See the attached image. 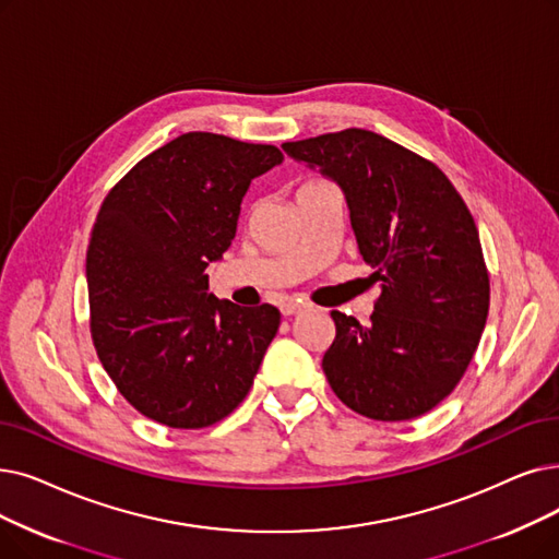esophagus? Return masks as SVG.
Segmentation results:
<instances>
[{
    "instance_id": "obj_1",
    "label": "esophagus",
    "mask_w": 559,
    "mask_h": 559,
    "mask_svg": "<svg viewBox=\"0 0 559 559\" xmlns=\"http://www.w3.org/2000/svg\"><path fill=\"white\" fill-rule=\"evenodd\" d=\"M304 308H306V304H301V301H297V299H283V301H281V312L285 314V318H289V314L301 312Z\"/></svg>"
}]
</instances>
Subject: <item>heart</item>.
Wrapping results in <instances>:
<instances>
[{"mask_svg": "<svg viewBox=\"0 0 559 559\" xmlns=\"http://www.w3.org/2000/svg\"><path fill=\"white\" fill-rule=\"evenodd\" d=\"M318 182H322V180H308V182H304L301 187H310V185H318ZM301 187H299V189H301Z\"/></svg>", "mask_w": 559, "mask_h": 559, "instance_id": "obj_1", "label": "heart"}]
</instances>
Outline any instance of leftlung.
<instances>
[{"mask_svg": "<svg viewBox=\"0 0 559 559\" xmlns=\"http://www.w3.org/2000/svg\"><path fill=\"white\" fill-rule=\"evenodd\" d=\"M283 151L345 191L358 251L381 285L370 324L331 310L329 385L372 420L427 414L464 377L489 314L471 210L433 162L370 130L287 141Z\"/></svg>", "mask_w": 559, "mask_h": 559, "instance_id": "8db88e82", "label": "left lung"}]
</instances>
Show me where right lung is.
<instances>
[{
  "label": "right lung",
  "instance_id": "1",
  "mask_svg": "<svg viewBox=\"0 0 559 559\" xmlns=\"http://www.w3.org/2000/svg\"><path fill=\"white\" fill-rule=\"evenodd\" d=\"M276 145L187 132L143 157L107 193L91 230V337L139 414L174 429L224 420L253 385L281 312L210 295L207 264L237 230Z\"/></svg>",
  "mask_w": 559,
  "mask_h": 559
}]
</instances>
